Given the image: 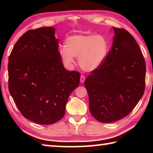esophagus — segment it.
<instances>
[{"mask_svg":"<svg viewBox=\"0 0 153 153\" xmlns=\"http://www.w3.org/2000/svg\"><path fill=\"white\" fill-rule=\"evenodd\" d=\"M85 79H86V77H85V76H84V75H82V76H80V82L84 83Z\"/></svg>","mask_w":153,"mask_h":153,"instance_id":"obj_1","label":"esophagus"}]
</instances>
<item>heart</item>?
Masks as SVG:
<instances>
[{"label": "heart", "mask_w": 153, "mask_h": 153, "mask_svg": "<svg viewBox=\"0 0 153 153\" xmlns=\"http://www.w3.org/2000/svg\"><path fill=\"white\" fill-rule=\"evenodd\" d=\"M65 46L59 50L62 60L66 65L74 63L78 56V63L83 70L92 71L104 62L108 53V42L101 35L78 33L67 36Z\"/></svg>", "instance_id": "1"}]
</instances>
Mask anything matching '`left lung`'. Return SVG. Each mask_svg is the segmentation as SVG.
Instances as JSON below:
<instances>
[{
  "label": "left lung",
  "instance_id": "1",
  "mask_svg": "<svg viewBox=\"0 0 153 153\" xmlns=\"http://www.w3.org/2000/svg\"><path fill=\"white\" fill-rule=\"evenodd\" d=\"M113 45L104 62L84 82L92 115L111 123L128 115L144 94L146 63L138 43L123 28L113 27Z\"/></svg>",
  "mask_w": 153,
  "mask_h": 153
}]
</instances>
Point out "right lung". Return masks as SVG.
Returning a JSON list of instances; mask_svg holds the SVG:
<instances>
[{"instance_id": "add662e5", "label": "right lung", "mask_w": 153, "mask_h": 153, "mask_svg": "<svg viewBox=\"0 0 153 153\" xmlns=\"http://www.w3.org/2000/svg\"><path fill=\"white\" fill-rule=\"evenodd\" d=\"M55 31L28 30L9 57L10 94L24 117L42 125L63 118L69 95L79 84V72L64 68Z\"/></svg>"}]
</instances>
